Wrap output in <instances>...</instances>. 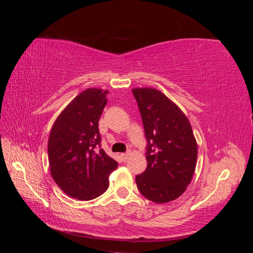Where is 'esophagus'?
<instances>
[{
	"label": "esophagus",
	"mask_w": 253,
	"mask_h": 253,
	"mask_svg": "<svg viewBox=\"0 0 253 253\" xmlns=\"http://www.w3.org/2000/svg\"><path fill=\"white\" fill-rule=\"evenodd\" d=\"M129 155H131V152H126V153H122V154H121V157H122V159H124V160H126L127 158H128V156Z\"/></svg>",
	"instance_id": "1"
}]
</instances>
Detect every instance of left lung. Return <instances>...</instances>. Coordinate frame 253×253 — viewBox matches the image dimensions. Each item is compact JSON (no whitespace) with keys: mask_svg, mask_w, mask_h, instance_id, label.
I'll list each match as a JSON object with an SVG mask.
<instances>
[{"mask_svg":"<svg viewBox=\"0 0 253 253\" xmlns=\"http://www.w3.org/2000/svg\"><path fill=\"white\" fill-rule=\"evenodd\" d=\"M148 140V167L136 176L137 188L149 201L165 204L178 198L192 180L197 142L183 112L152 87L132 89Z\"/></svg>","mask_w":253,"mask_h":253,"instance_id":"8db88e82","label":"left lung"}]
</instances>
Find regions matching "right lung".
Masks as SVG:
<instances>
[{
	"label": "right lung",
	"mask_w": 253,
	"mask_h": 253,
	"mask_svg": "<svg viewBox=\"0 0 253 253\" xmlns=\"http://www.w3.org/2000/svg\"><path fill=\"white\" fill-rule=\"evenodd\" d=\"M108 90L84 89L53 122L48 137L50 174L65 194L90 201L109 188V175L118 167L100 147L98 121Z\"/></svg>",
	"instance_id": "add662e5"
}]
</instances>
